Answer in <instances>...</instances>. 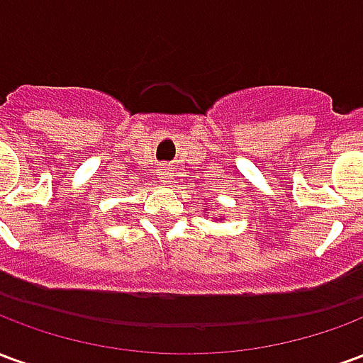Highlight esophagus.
<instances>
[{
    "label": "esophagus",
    "instance_id": "34e87169",
    "mask_svg": "<svg viewBox=\"0 0 363 363\" xmlns=\"http://www.w3.org/2000/svg\"><path fill=\"white\" fill-rule=\"evenodd\" d=\"M171 167H161L159 169V181L163 182V184H169L171 182Z\"/></svg>",
    "mask_w": 363,
    "mask_h": 363
}]
</instances>
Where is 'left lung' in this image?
I'll list each match as a JSON object with an SVG mask.
<instances>
[{
    "label": "left lung",
    "mask_w": 363,
    "mask_h": 363,
    "mask_svg": "<svg viewBox=\"0 0 363 363\" xmlns=\"http://www.w3.org/2000/svg\"><path fill=\"white\" fill-rule=\"evenodd\" d=\"M204 210H206V213H208V208H204ZM218 220H221V216H220V218H218Z\"/></svg>",
    "instance_id": "8db88e82"
}]
</instances>
